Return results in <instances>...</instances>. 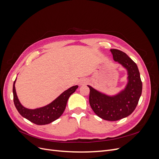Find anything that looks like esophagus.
I'll use <instances>...</instances> for the list:
<instances>
[{"label":"esophagus","mask_w":159,"mask_h":159,"mask_svg":"<svg viewBox=\"0 0 159 159\" xmlns=\"http://www.w3.org/2000/svg\"><path fill=\"white\" fill-rule=\"evenodd\" d=\"M87 84V80H85V79H82V80H80L79 81V84L80 85H85Z\"/></svg>","instance_id":"esophagus-1"}]
</instances>
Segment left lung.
Wrapping results in <instances>:
<instances>
[{"instance_id": "1", "label": "left lung", "mask_w": 159, "mask_h": 159, "mask_svg": "<svg viewBox=\"0 0 159 159\" xmlns=\"http://www.w3.org/2000/svg\"><path fill=\"white\" fill-rule=\"evenodd\" d=\"M114 61L127 71V84L123 89L114 95L96 90L90 85L89 104L94 113L104 120L117 121L127 117L135 109L142 93V81L137 64L125 53L111 49Z\"/></svg>"}]
</instances>
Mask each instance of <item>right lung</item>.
<instances>
[{
	"label": "right lung",
	"instance_id": "add662e5",
	"mask_svg": "<svg viewBox=\"0 0 159 159\" xmlns=\"http://www.w3.org/2000/svg\"><path fill=\"white\" fill-rule=\"evenodd\" d=\"M16 80V79L14 81L12 89L14 105L18 113L23 117L39 125L49 124L58 119L64 111L70 96L74 93L76 89L78 88V85L72 86L68 89L64 91L48 105L40 108L31 109L24 107L19 101L15 89Z\"/></svg>",
	"mask_w": 159,
	"mask_h": 159
}]
</instances>
